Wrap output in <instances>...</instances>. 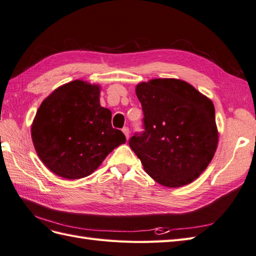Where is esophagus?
<instances>
[{
	"instance_id": "1",
	"label": "esophagus",
	"mask_w": 256,
	"mask_h": 256,
	"mask_svg": "<svg viewBox=\"0 0 256 256\" xmlns=\"http://www.w3.org/2000/svg\"><path fill=\"white\" fill-rule=\"evenodd\" d=\"M122 132H123L124 135H126V140H128V138H130V130H128V128H122Z\"/></svg>"
}]
</instances>
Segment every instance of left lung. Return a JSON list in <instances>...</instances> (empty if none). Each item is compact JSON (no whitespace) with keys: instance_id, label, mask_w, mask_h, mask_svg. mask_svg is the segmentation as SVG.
Wrapping results in <instances>:
<instances>
[{"instance_id":"obj_1","label":"left lung","mask_w":256,"mask_h":256,"mask_svg":"<svg viewBox=\"0 0 256 256\" xmlns=\"http://www.w3.org/2000/svg\"><path fill=\"white\" fill-rule=\"evenodd\" d=\"M135 91L144 132L130 137V147L160 186L191 184L207 168L218 147L212 100L174 78L151 79L138 84Z\"/></svg>"}]
</instances>
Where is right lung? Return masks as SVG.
<instances>
[{
    "label": "right lung",
    "instance_id": "right-lung-1",
    "mask_svg": "<svg viewBox=\"0 0 256 256\" xmlns=\"http://www.w3.org/2000/svg\"><path fill=\"white\" fill-rule=\"evenodd\" d=\"M100 86L74 80L42 100L31 126L38 158L64 179L89 176L126 136L112 126V112L100 104Z\"/></svg>",
    "mask_w": 256,
    "mask_h": 256
}]
</instances>
